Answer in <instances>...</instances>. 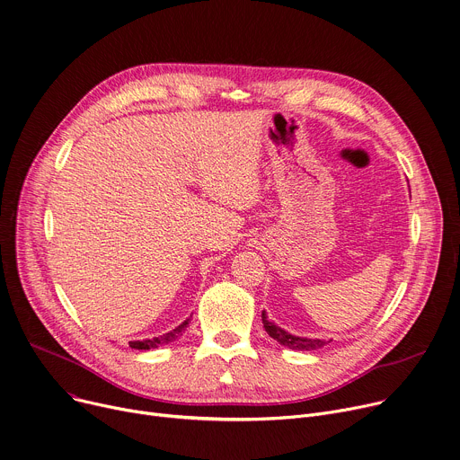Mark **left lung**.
Returning <instances> with one entry per match:
<instances>
[{
	"instance_id": "obj_1",
	"label": "left lung",
	"mask_w": 460,
	"mask_h": 460,
	"mask_svg": "<svg viewBox=\"0 0 460 460\" xmlns=\"http://www.w3.org/2000/svg\"><path fill=\"white\" fill-rule=\"evenodd\" d=\"M261 320H263V327L265 331L269 332V336H272L276 341H279L281 345L288 347V349H294V350H316V349H322L323 345H327L329 341L325 340H318V338H303V336H294L290 332H287L285 329L274 325L272 322H269L265 311L261 314Z\"/></svg>"
}]
</instances>
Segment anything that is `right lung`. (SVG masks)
Segmentation results:
<instances>
[{"label": "right lung", "mask_w": 460, "mask_h": 460, "mask_svg": "<svg viewBox=\"0 0 460 460\" xmlns=\"http://www.w3.org/2000/svg\"><path fill=\"white\" fill-rule=\"evenodd\" d=\"M188 322H190V320H184L179 327H175L173 331H170V332H166V334H163V336H159V338H149V340H140V341H129V347H131V349H138V350H149V349H155V347H159V345L170 343V341L177 340V338L182 334V331L186 329Z\"/></svg>", "instance_id": "add662e5"}]
</instances>
